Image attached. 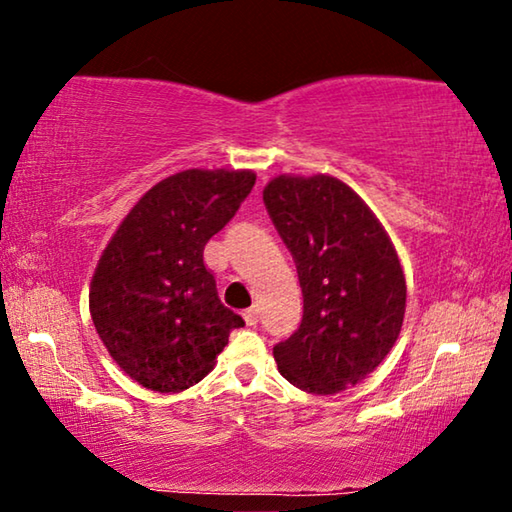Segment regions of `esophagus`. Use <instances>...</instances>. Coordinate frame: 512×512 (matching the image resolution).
Segmentation results:
<instances>
[{
  "label": "esophagus",
  "mask_w": 512,
  "mask_h": 512,
  "mask_svg": "<svg viewBox=\"0 0 512 512\" xmlns=\"http://www.w3.org/2000/svg\"><path fill=\"white\" fill-rule=\"evenodd\" d=\"M244 318H246V325L255 327L259 323V316H257V309H246L244 311Z\"/></svg>",
  "instance_id": "obj_1"
}]
</instances>
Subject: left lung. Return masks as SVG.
Instances as JSON below:
<instances>
[{
    "label": "left lung",
    "instance_id": "left-lung-1",
    "mask_svg": "<svg viewBox=\"0 0 512 512\" xmlns=\"http://www.w3.org/2000/svg\"><path fill=\"white\" fill-rule=\"evenodd\" d=\"M264 205L302 289L300 327L273 348L277 368L307 393L345 391L384 361L400 334V259L368 205L332 176L273 178Z\"/></svg>",
    "mask_w": 512,
    "mask_h": 512
}]
</instances>
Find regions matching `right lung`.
Returning <instances> with one entry per match:
<instances>
[{"mask_svg": "<svg viewBox=\"0 0 512 512\" xmlns=\"http://www.w3.org/2000/svg\"><path fill=\"white\" fill-rule=\"evenodd\" d=\"M253 185V171H180L137 201L103 250L90 314L110 357L144 388L198 384L246 325L219 300L203 250Z\"/></svg>", "mask_w": 512, "mask_h": 512, "instance_id": "add662e5", "label": "right lung"}]
</instances>
